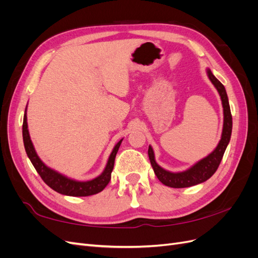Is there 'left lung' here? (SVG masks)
Here are the masks:
<instances>
[{"label":"left lung","mask_w":258,"mask_h":258,"mask_svg":"<svg viewBox=\"0 0 258 258\" xmlns=\"http://www.w3.org/2000/svg\"><path fill=\"white\" fill-rule=\"evenodd\" d=\"M208 75L210 81L213 83L218 93H220L224 107V128L222 139L214 152L211 153L208 157L197 162L196 165L191 167L190 169L184 171V172L172 173L169 172V171L163 170L156 163L153 148L151 146H148V157H150L156 176L158 177V179L162 184H165L169 187H173V188H184V187L197 185L207 181L208 178L212 176L215 173L218 166H220L224 153L226 151V147H227L230 141L232 130V117L230 113L227 93H226L224 85L216 79L210 70H208Z\"/></svg>","instance_id":"8db88e82"}]
</instances>
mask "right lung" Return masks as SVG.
<instances>
[{
	"mask_svg": "<svg viewBox=\"0 0 258 258\" xmlns=\"http://www.w3.org/2000/svg\"><path fill=\"white\" fill-rule=\"evenodd\" d=\"M22 138H23V144H25L28 157L31 160V162H32V165L34 166L35 170L37 171V173L40 174L43 181L54 191L62 195H67V196H73V197L91 196V195L98 194L105 188V186L108 184V182H110L111 179V173L114 168L116 154L118 152V148L122 141V140H120V141L115 145L102 174L99 175L96 178L91 179V181L77 182V181H74V179L68 178L62 174L56 172V171H53L52 169L48 168L47 166H45L43 161L38 158V156L34 151L33 144L31 142V139L29 136L27 114H25V116H23Z\"/></svg>",
	"mask_w": 258,
	"mask_h": 258,
	"instance_id": "obj_1",
	"label": "right lung"
}]
</instances>
